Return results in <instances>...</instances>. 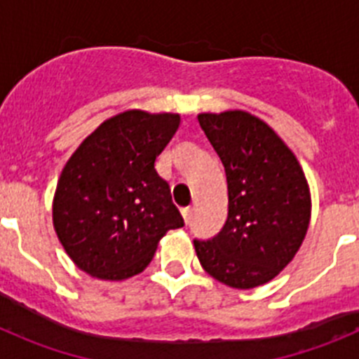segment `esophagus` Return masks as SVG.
Instances as JSON below:
<instances>
[{"label":"esophagus","mask_w":359,"mask_h":359,"mask_svg":"<svg viewBox=\"0 0 359 359\" xmlns=\"http://www.w3.org/2000/svg\"><path fill=\"white\" fill-rule=\"evenodd\" d=\"M182 214H183V219H185V223L189 224V223H190V219H192V208H190V207L183 208Z\"/></svg>","instance_id":"esophagus-1"}]
</instances>
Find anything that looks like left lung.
<instances>
[{"label":"left lung","instance_id":"8db88e82","mask_svg":"<svg viewBox=\"0 0 359 359\" xmlns=\"http://www.w3.org/2000/svg\"><path fill=\"white\" fill-rule=\"evenodd\" d=\"M198 120L228 183L226 223L212 239H194L198 259L226 286H262L306 237L311 194L304 170L280 136L246 111L201 113Z\"/></svg>","mask_w":359,"mask_h":359}]
</instances>
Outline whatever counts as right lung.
<instances>
[{"instance_id": "right-lung-1", "label": "right lung", "mask_w": 359, "mask_h": 359, "mask_svg": "<svg viewBox=\"0 0 359 359\" xmlns=\"http://www.w3.org/2000/svg\"><path fill=\"white\" fill-rule=\"evenodd\" d=\"M177 128L176 113L123 111L100 123L65 165L53 228L82 271L102 280L138 275L161 237L185 224L154 169Z\"/></svg>"}]
</instances>
